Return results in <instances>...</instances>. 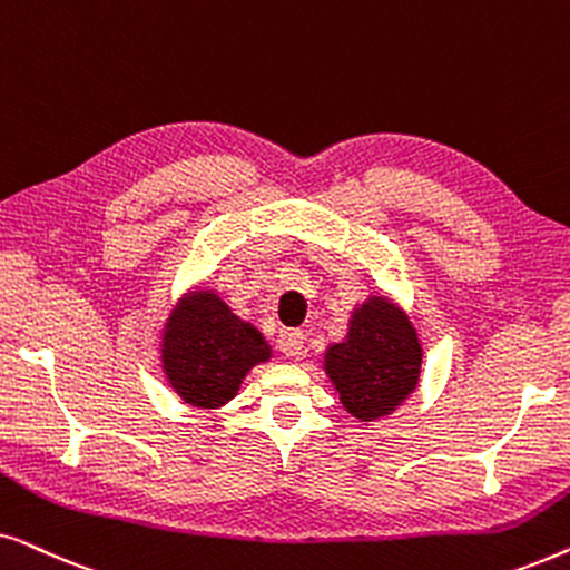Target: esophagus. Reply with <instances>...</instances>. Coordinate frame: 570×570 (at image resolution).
I'll list each match as a JSON object with an SVG mask.
<instances>
[{"label": "esophagus", "instance_id": "obj_1", "mask_svg": "<svg viewBox=\"0 0 570 570\" xmlns=\"http://www.w3.org/2000/svg\"><path fill=\"white\" fill-rule=\"evenodd\" d=\"M277 345L287 357H301V353H303V332L301 330H279Z\"/></svg>", "mask_w": 570, "mask_h": 570}]
</instances>
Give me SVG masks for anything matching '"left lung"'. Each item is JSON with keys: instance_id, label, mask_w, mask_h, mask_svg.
Returning <instances> with one entry per match:
<instances>
[{"instance_id": "left-lung-1", "label": "left lung", "mask_w": 570, "mask_h": 570, "mask_svg": "<svg viewBox=\"0 0 570 570\" xmlns=\"http://www.w3.org/2000/svg\"><path fill=\"white\" fill-rule=\"evenodd\" d=\"M417 334L392 303L371 298L355 311L350 337L326 355V373L347 412L373 420L392 412L417 384Z\"/></svg>"}]
</instances>
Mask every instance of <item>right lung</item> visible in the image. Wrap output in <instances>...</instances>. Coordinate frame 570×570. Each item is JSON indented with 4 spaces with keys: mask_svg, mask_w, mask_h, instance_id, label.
<instances>
[{
    "mask_svg": "<svg viewBox=\"0 0 570 570\" xmlns=\"http://www.w3.org/2000/svg\"><path fill=\"white\" fill-rule=\"evenodd\" d=\"M267 357V342L252 324L233 316L213 293H197L170 318L163 368L184 402L220 407L246 371Z\"/></svg>",
    "mask_w": 570,
    "mask_h": 570,
    "instance_id": "obj_1",
    "label": "right lung"
}]
</instances>
